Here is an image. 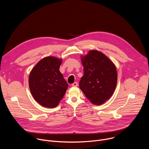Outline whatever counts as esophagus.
<instances>
[{
    "instance_id": "1",
    "label": "esophagus",
    "mask_w": 149,
    "mask_h": 149,
    "mask_svg": "<svg viewBox=\"0 0 149 149\" xmlns=\"http://www.w3.org/2000/svg\"><path fill=\"white\" fill-rule=\"evenodd\" d=\"M78 86V84L77 82H75L73 84H72V87H77Z\"/></svg>"
}]
</instances>
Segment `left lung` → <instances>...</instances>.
Returning a JSON list of instances; mask_svg holds the SVG:
<instances>
[{
  "mask_svg": "<svg viewBox=\"0 0 149 149\" xmlns=\"http://www.w3.org/2000/svg\"><path fill=\"white\" fill-rule=\"evenodd\" d=\"M84 75L79 86L94 104L101 105L113 94L117 82V72L113 62L102 52L90 51L81 56Z\"/></svg>",
  "mask_w": 149,
  "mask_h": 149,
  "instance_id": "8db88e82",
  "label": "left lung"
}]
</instances>
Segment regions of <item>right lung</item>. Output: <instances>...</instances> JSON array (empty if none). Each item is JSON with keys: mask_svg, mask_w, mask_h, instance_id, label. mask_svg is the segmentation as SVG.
<instances>
[{"mask_svg": "<svg viewBox=\"0 0 149 149\" xmlns=\"http://www.w3.org/2000/svg\"><path fill=\"white\" fill-rule=\"evenodd\" d=\"M62 59L47 56L32 70L29 86L33 98L45 107L54 108L64 96L68 85L59 69Z\"/></svg>", "mask_w": 149, "mask_h": 149, "instance_id": "obj_1", "label": "right lung"}]
</instances>
